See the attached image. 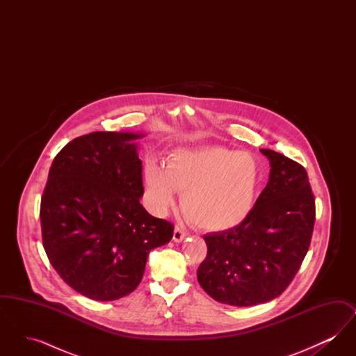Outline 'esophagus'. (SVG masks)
Here are the masks:
<instances>
[{
    "mask_svg": "<svg viewBox=\"0 0 356 356\" xmlns=\"http://www.w3.org/2000/svg\"><path fill=\"white\" fill-rule=\"evenodd\" d=\"M186 236H188V234H186V231H184L181 227H179V225H176V227H175V231H173V240H175L176 243L183 241Z\"/></svg>",
    "mask_w": 356,
    "mask_h": 356,
    "instance_id": "34e87169",
    "label": "esophagus"
}]
</instances>
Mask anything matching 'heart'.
Masks as SVG:
<instances>
[{
    "instance_id": "1",
    "label": "heart",
    "mask_w": 356,
    "mask_h": 356,
    "mask_svg": "<svg viewBox=\"0 0 356 356\" xmlns=\"http://www.w3.org/2000/svg\"><path fill=\"white\" fill-rule=\"evenodd\" d=\"M259 186L256 160L221 147L177 151L165 168L151 161L145 170L147 197L164 213L181 195L186 219L205 231H227L244 220L254 207Z\"/></svg>"
}]
</instances>
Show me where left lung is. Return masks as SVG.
Listing matches in <instances>:
<instances>
[{
	"mask_svg": "<svg viewBox=\"0 0 356 356\" xmlns=\"http://www.w3.org/2000/svg\"><path fill=\"white\" fill-rule=\"evenodd\" d=\"M271 170L267 186L238 225L205 235L197 268L204 291L224 305L270 302L291 284L308 252L315 197L305 167L282 153L260 149Z\"/></svg>",
	"mask_w": 356,
	"mask_h": 356,
	"instance_id": "left-lung-1",
	"label": "left lung"
}]
</instances>
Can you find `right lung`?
Returning <instances> with one entry per match:
<instances>
[{
  "instance_id": "obj_1",
  "label": "right lung",
  "mask_w": 356,
  "mask_h": 356,
  "mask_svg": "<svg viewBox=\"0 0 356 356\" xmlns=\"http://www.w3.org/2000/svg\"><path fill=\"white\" fill-rule=\"evenodd\" d=\"M135 134L93 132L68 143L51 163L41 197L42 245L61 279L89 299L127 296L148 254L173 224L140 204L143 163Z\"/></svg>"
}]
</instances>
